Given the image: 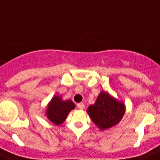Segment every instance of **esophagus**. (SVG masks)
I'll use <instances>...</instances> for the list:
<instances>
[{
	"label": "esophagus",
	"mask_w": 160,
	"mask_h": 160,
	"mask_svg": "<svg viewBox=\"0 0 160 160\" xmlns=\"http://www.w3.org/2000/svg\"><path fill=\"white\" fill-rule=\"evenodd\" d=\"M77 107L78 108L80 109V110H82V109L85 108V104H83V103H78V104H77Z\"/></svg>",
	"instance_id": "34e87169"
}]
</instances>
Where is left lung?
I'll list each match as a JSON object with an SVG mask.
<instances>
[{
	"label": "left lung",
	"mask_w": 160,
	"mask_h": 160,
	"mask_svg": "<svg viewBox=\"0 0 160 160\" xmlns=\"http://www.w3.org/2000/svg\"><path fill=\"white\" fill-rule=\"evenodd\" d=\"M87 112L100 130H105L121 120L125 113V105L102 91L95 104L88 108Z\"/></svg>",
	"instance_id": "8db88e82"
}]
</instances>
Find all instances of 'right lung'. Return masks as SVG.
<instances>
[{
	"label": "right lung",
	"mask_w": 160,
	"mask_h": 160,
	"mask_svg": "<svg viewBox=\"0 0 160 160\" xmlns=\"http://www.w3.org/2000/svg\"><path fill=\"white\" fill-rule=\"evenodd\" d=\"M74 108L71 100L63 101L59 96L52 97L47 108L46 114L48 119L56 125H60L66 119L68 114Z\"/></svg>",
	"instance_id": "add662e5"
}]
</instances>
